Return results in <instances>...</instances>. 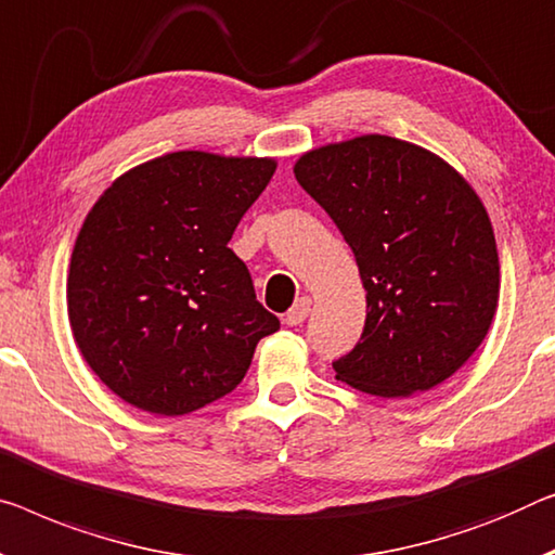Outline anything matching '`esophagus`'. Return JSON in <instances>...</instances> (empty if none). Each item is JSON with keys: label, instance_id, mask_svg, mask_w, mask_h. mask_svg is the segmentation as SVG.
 <instances>
[{"label": "esophagus", "instance_id": "esophagus-1", "mask_svg": "<svg viewBox=\"0 0 555 555\" xmlns=\"http://www.w3.org/2000/svg\"><path fill=\"white\" fill-rule=\"evenodd\" d=\"M311 311V299L309 296H301V299H296V304L292 306V311L286 313V324L288 326H301L306 317H309Z\"/></svg>", "mask_w": 555, "mask_h": 555}]
</instances>
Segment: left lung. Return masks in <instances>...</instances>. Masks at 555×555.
Listing matches in <instances>:
<instances>
[{"mask_svg":"<svg viewBox=\"0 0 555 555\" xmlns=\"http://www.w3.org/2000/svg\"><path fill=\"white\" fill-rule=\"evenodd\" d=\"M296 181L357 256L361 341L336 378L382 399L428 391L470 359L499 306L501 267L481 198L441 156L363 134L306 152Z\"/></svg>","mask_w":555,"mask_h":555,"instance_id":"1","label":"left lung"}]
</instances>
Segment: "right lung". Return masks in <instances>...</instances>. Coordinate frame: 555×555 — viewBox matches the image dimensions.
Returning a JSON list of instances; mask_svg holds the SVG:
<instances>
[{
  "instance_id": "obj_1",
  "label": "right lung",
  "mask_w": 555,
  "mask_h": 555,
  "mask_svg": "<svg viewBox=\"0 0 555 555\" xmlns=\"http://www.w3.org/2000/svg\"><path fill=\"white\" fill-rule=\"evenodd\" d=\"M274 159L173 152L114 181L87 214L66 311L89 369L131 406L184 416L242 384L279 319L229 249Z\"/></svg>"
}]
</instances>
